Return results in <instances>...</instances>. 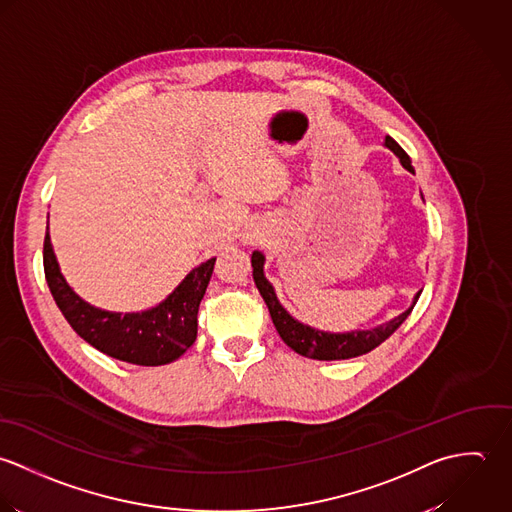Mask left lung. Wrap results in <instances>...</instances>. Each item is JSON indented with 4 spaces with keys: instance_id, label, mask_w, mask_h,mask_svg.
<instances>
[{
    "instance_id": "left-lung-1",
    "label": "left lung",
    "mask_w": 512,
    "mask_h": 512,
    "mask_svg": "<svg viewBox=\"0 0 512 512\" xmlns=\"http://www.w3.org/2000/svg\"><path fill=\"white\" fill-rule=\"evenodd\" d=\"M384 144L400 158L402 166L408 172L415 174L408 154L404 152V148L392 136H386ZM251 265H253V281H255V285L259 289L265 305L269 307L273 324H275L279 336L297 354L307 356V358H312V360H348V358H356V356L368 354L370 350L380 346L386 338H390L402 326V322L408 318L411 308L415 307V303H417V299L421 295V291H419L413 297V303H411V307L406 312H402L400 316H396V318H392V320H388V322H384V324H380L376 328L352 330V332H324V330H318V328H312L308 324L299 322L297 318H293L283 308V305L279 303L273 285L267 281V277L263 273L265 257H263L261 251H253Z\"/></svg>"
}]
</instances>
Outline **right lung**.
I'll list each match as a JSON object with an SVG mask.
<instances>
[{
  "label": "right lung",
  "mask_w": 512,
  "mask_h": 512,
  "mask_svg": "<svg viewBox=\"0 0 512 512\" xmlns=\"http://www.w3.org/2000/svg\"><path fill=\"white\" fill-rule=\"evenodd\" d=\"M215 257L192 269L158 307L142 312H110L83 301L61 275L47 233L43 267L49 291L73 330L106 356L136 364L162 366L178 360L198 336V310L213 273Z\"/></svg>",
  "instance_id": "add662e5"
}]
</instances>
